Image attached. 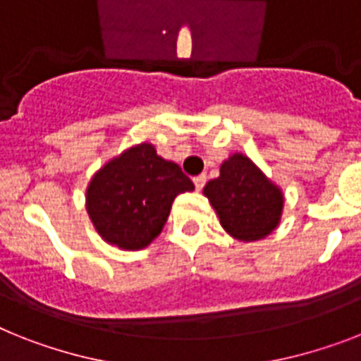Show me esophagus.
<instances>
[{"mask_svg":"<svg viewBox=\"0 0 361 361\" xmlns=\"http://www.w3.org/2000/svg\"><path fill=\"white\" fill-rule=\"evenodd\" d=\"M193 184H195V188L201 192L202 188H204V184H207V175H197V177L193 178Z\"/></svg>","mask_w":361,"mask_h":361,"instance_id":"1","label":"esophagus"}]
</instances>
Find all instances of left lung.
Wrapping results in <instances>:
<instances>
[{
  "label": "left lung",
  "instance_id": "1",
  "mask_svg": "<svg viewBox=\"0 0 361 361\" xmlns=\"http://www.w3.org/2000/svg\"><path fill=\"white\" fill-rule=\"evenodd\" d=\"M202 193L219 216L221 227L240 241L262 240L281 223L282 190L245 154L228 157L219 177L207 183Z\"/></svg>",
  "mask_w": 361,
  "mask_h": 361
}]
</instances>
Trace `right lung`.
<instances>
[{
  "mask_svg": "<svg viewBox=\"0 0 361 361\" xmlns=\"http://www.w3.org/2000/svg\"><path fill=\"white\" fill-rule=\"evenodd\" d=\"M193 183L151 144L127 149L109 160L86 188V210L110 245L138 251L159 236L178 193Z\"/></svg>",
  "mask_w": 361,
  "mask_h": 361,
  "instance_id": "obj_1",
  "label": "right lung"
}]
</instances>
